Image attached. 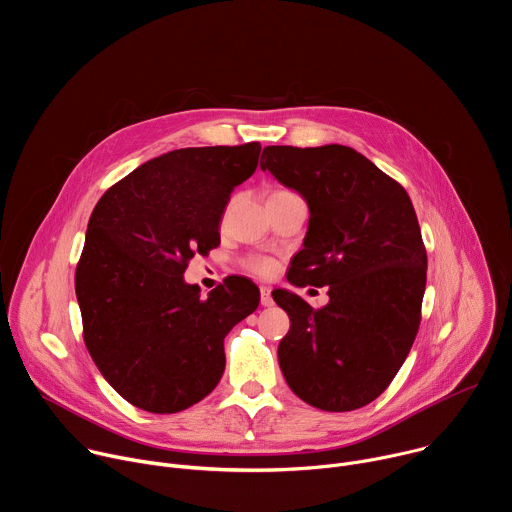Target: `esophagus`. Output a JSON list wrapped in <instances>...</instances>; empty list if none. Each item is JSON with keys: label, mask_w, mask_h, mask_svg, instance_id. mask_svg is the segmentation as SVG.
<instances>
[{"label": "esophagus", "mask_w": 512, "mask_h": 512, "mask_svg": "<svg viewBox=\"0 0 512 512\" xmlns=\"http://www.w3.org/2000/svg\"><path fill=\"white\" fill-rule=\"evenodd\" d=\"M259 291H261V306H265V308L273 306V298H271V289H269L267 285H261V287H259Z\"/></svg>", "instance_id": "obj_1"}]
</instances>
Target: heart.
Segmentation results:
<instances>
[{"label": "heart", "mask_w": 512, "mask_h": 512, "mask_svg": "<svg viewBox=\"0 0 512 512\" xmlns=\"http://www.w3.org/2000/svg\"><path fill=\"white\" fill-rule=\"evenodd\" d=\"M277 192H287V190H277ZM245 269L255 273V275H259V277H267V275H271L275 271V263L271 259H267V257H249L245 261Z\"/></svg>", "instance_id": "obj_1"}]
</instances>
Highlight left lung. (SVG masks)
I'll list each match as a JSON object with an SVG mask.
<instances>
[{
    "label": "left lung",
    "mask_w": 512,
    "mask_h": 512,
    "mask_svg": "<svg viewBox=\"0 0 512 512\" xmlns=\"http://www.w3.org/2000/svg\"><path fill=\"white\" fill-rule=\"evenodd\" d=\"M261 170L310 206L304 249L287 279L328 285L314 310L287 289L273 300L289 316L277 356L302 401L352 411L375 401L405 362L421 322L427 253L405 188L346 145H267Z\"/></svg>",
    "instance_id": "left-lung-1"
}]
</instances>
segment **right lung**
<instances>
[{
    "mask_svg": "<svg viewBox=\"0 0 512 512\" xmlns=\"http://www.w3.org/2000/svg\"><path fill=\"white\" fill-rule=\"evenodd\" d=\"M261 143L182 148L145 162L97 202L77 263L85 346L131 405L178 413L225 371V336L259 306L241 275L208 298L184 281L190 259L221 245L235 186L257 168Z\"/></svg>",
    "mask_w": 512,
    "mask_h": 512,
    "instance_id": "obj_1",
    "label": "right lung"
}]
</instances>
